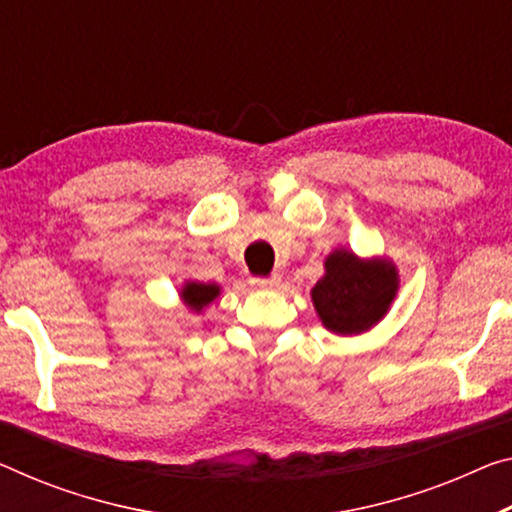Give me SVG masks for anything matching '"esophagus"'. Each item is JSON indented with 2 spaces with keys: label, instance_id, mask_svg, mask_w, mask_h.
Listing matches in <instances>:
<instances>
[{
  "label": "esophagus",
  "instance_id": "1",
  "mask_svg": "<svg viewBox=\"0 0 512 512\" xmlns=\"http://www.w3.org/2000/svg\"><path fill=\"white\" fill-rule=\"evenodd\" d=\"M251 286L258 290H277L281 286V277H270V279H251Z\"/></svg>",
  "mask_w": 512,
  "mask_h": 512
}]
</instances>
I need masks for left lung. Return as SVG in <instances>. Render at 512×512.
Segmentation results:
<instances>
[{"label": "left lung", "mask_w": 512, "mask_h": 512, "mask_svg": "<svg viewBox=\"0 0 512 512\" xmlns=\"http://www.w3.org/2000/svg\"><path fill=\"white\" fill-rule=\"evenodd\" d=\"M398 286V267L391 258H361L341 247L325 258V274L311 288V302L327 332L357 336L387 316Z\"/></svg>", "instance_id": "obj_1"}]
</instances>
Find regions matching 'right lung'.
<instances>
[{"label":"right lung","mask_w":512,"mask_h":512,"mask_svg":"<svg viewBox=\"0 0 512 512\" xmlns=\"http://www.w3.org/2000/svg\"><path fill=\"white\" fill-rule=\"evenodd\" d=\"M219 293H222L219 283H203V281H190V279H187L178 290L180 302H183V306H187L192 313H201L206 306H210L217 300Z\"/></svg>","instance_id":"obj_1"}]
</instances>
